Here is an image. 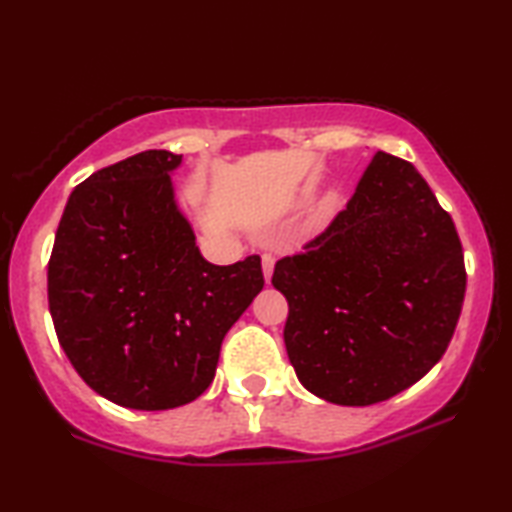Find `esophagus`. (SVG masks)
I'll list each match as a JSON object with an SVG mask.
<instances>
[{
	"instance_id": "esophagus-1",
	"label": "esophagus",
	"mask_w": 512,
	"mask_h": 512,
	"mask_svg": "<svg viewBox=\"0 0 512 512\" xmlns=\"http://www.w3.org/2000/svg\"><path fill=\"white\" fill-rule=\"evenodd\" d=\"M273 268H275V259H273L271 255H264V257H262V271H264V280H266V282H271Z\"/></svg>"
}]
</instances>
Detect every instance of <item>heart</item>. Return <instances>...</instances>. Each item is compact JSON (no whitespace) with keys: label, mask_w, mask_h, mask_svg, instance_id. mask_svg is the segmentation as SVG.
Segmentation results:
<instances>
[{"label":"heart","mask_w":512,"mask_h":512,"mask_svg":"<svg viewBox=\"0 0 512 512\" xmlns=\"http://www.w3.org/2000/svg\"><path fill=\"white\" fill-rule=\"evenodd\" d=\"M339 203H341V196L336 192H327L314 207V214H311V228H323V225L332 219L339 210Z\"/></svg>","instance_id":"b5f03b06"}]
</instances>
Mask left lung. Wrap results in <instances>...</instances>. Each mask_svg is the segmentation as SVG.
Instances as JSON below:
<instances>
[{
	"mask_svg": "<svg viewBox=\"0 0 512 512\" xmlns=\"http://www.w3.org/2000/svg\"><path fill=\"white\" fill-rule=\"evenodd\" d=\"M284 345L300 384L341 406L406 391L443 359L461 316L454 221L411 162L377 151L348 207L275 264Z\"/></svg>",
	"mask_w": 512,
	"mask_h": 512,
	"instance_id": "obj_1",
	"label": "left lung"
}]
</instances>
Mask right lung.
<instances>
[{
  "mask_svg": "<svg viewBox=\"0 0 512 512\" xmlns=\"http://www.w3.org/2000/svg\"><path fill=\"white\" fill-rule=\"evenodd\" d=\"M183 155L144 151L92 173L58 223L47 291L54 327L94 393L167 411L212 384L223 336L264 287L257 255L210 264L180 212Z\"/></svg>",
  "mask_w": 512,
  "mask_h": 512,
  "instance_id": "1",
  "label": "right lung"
}]
</instances>
